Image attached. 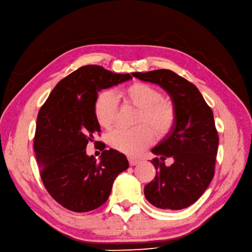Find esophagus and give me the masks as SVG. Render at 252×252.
I'll return each instance as SVG.
<instances>
[{
    "label": "esophagus",
    "mask_w": 252,
    "mask_h": 252,
    "mask_svg": "<svg viewBox=\"0 0 252 252\" xmlns=\"http://www.w3.org/2000/svg\"><path fill=\"white\" fill-rule=\"evenodd\" d=\"M128 161H129V164H130V165H136V164H138V163L140 162L139 159L132 158V157H128Z\"/></svg>",
    "instance_id": "obj_1"
}]
</instances>
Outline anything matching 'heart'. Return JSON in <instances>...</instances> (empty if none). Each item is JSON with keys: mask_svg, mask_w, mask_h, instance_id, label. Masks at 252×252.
Masks as SVG:
<instances>
[{"mask_svg": "<svg viewBox=\"0 0 252 252\" xmlns=\"http://www.w3.org/2000/svg\"><path fill=\"white\" fill-rule=\"evenodd\" d=\"M122 94L125 103L138 108L134 119V124L138 126L110 131L106 139L112 149L127 155H137L153 142V130L158 138L168 136L172 131L176 123L175 107L170 100L163 99L158 89L144 82H134L123 90ZM118 110V97L112 91H102L97 95L94 114L101 127L113 126Z\"/></svg>", "mask_w": 252, "mask_h": 252, "instance_id": "b5f03b06", "label": "heart"}]
</instances>
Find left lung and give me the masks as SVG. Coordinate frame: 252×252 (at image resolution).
Returning <instances> with one entry per match:
<instances>
[{
  "label": "left lung",
  "instance_id": "8db88e82",
  "mask_svg": "<svg viewBox=\"0 0 252 252\" xmlns=\"http://www.w3.org/2000/svg\"><path fill=\"white\" fill-rule=\"evenodd\" d=\"M142 81L158 84L170 95L176 111L175 126L152 150L156 176L144 187L146 200L161 210L193 204L212 182L219 138L212 109L194 84L169 69L133 72ZM172 158L167 167L164 160Z\"/></svg>",
  "mask_w": 252,
  "mask_h": 252
}]
</instances>
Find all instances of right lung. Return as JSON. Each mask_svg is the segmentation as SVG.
Returning a JSON list of instances; mask_svg holds the SVG:
<instances>
[{
	"label": "right lung",
	"instance_id": "obj_1",
	"mask_svg": "<svg viewBox=\"0 0 252 252\" xmlns=\"http://www.w3.org/2000/svg\"><path fill=\"white\" fill-rule=\"evenodd\" d=\"M132 79L101 66H82L55 85L40 108L34 151L41 181L51 197L67 210L84 213L108 200L113 182L129 167L119 151L105 150L99 161L87 155L89 141L100 132L94 114L98 92Z\"/></svg>",
	"mask_w": 252,
	"mask_h": 252
}]
</instances>
